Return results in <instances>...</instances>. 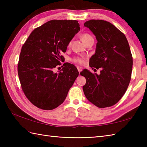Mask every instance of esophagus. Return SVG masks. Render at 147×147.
Wrapping results in <instances>:
<instances>
[{"label":"esophagus","instance_id":"esophagus-1","mask_svg":"<svg viewBox=\"0 0 147 147\" xmlns=\"http://www.w3.org/2000/svg\"><path fill=\"white\" fill-rule=\"evenodd\" d=\"M77 69H78V70L79 73H80V72L82 71V67H78Z\"/></svg>","mask_w":147,"mask_h":147}]
</instances>
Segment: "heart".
I'll return each instance as SVG.
<instances>
[{"label":"heart","instance_id":"heart-1","mask_svg":"<svg viewBox=\"0 0 147 147\" xmlns=\"http://www.w3.org/2000/svg\"><path fill=\"white\" fill-rule=\"evenodd\" d=\"M82 38L83 40V41L85 43L86 42L88 41V40L91 39V38H93V37L91 35H90L89 34L85 33V34H83V35H82ZM71 43H72V40H70V41L69 42L68 46L70 47L71 45ZM72 61H73L74 62H76V63H78V64H82L83 63V59L82 57H76L73 58V60H72Z\"/></svg>","mask_w":147,"mask_h":147}]
</instances>
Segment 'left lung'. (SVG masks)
<instances>
[{"label":"left lung","mask_w":147,"mask_h":147,"mask_svg":"<svg viewBox=\"0 0 147 147\" xmlns=\"http://www.w3.org/2000/svg\"><path fill=\"white\" fill-rule=\"evenodd\" d=\"M84 26L97 40L95 54L90 59V66L102 70L100 74L88 69L81 72L86 80L83 92L96 107H111L123 97L130 82L133 57L129 43L126 36L108 21L92 20L85 22Z\"/></svg>","instance_id":"8db88e82"}]
</instances>
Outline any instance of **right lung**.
<instances>
[{"mask_svg": "<svg viewBox=\"0 0 147 147\" xmlns=\"http://www.w3.org/2000/svg\"><path fill=\"white\" fill-rule=\"evenodd\" d=\"M80 30L76 20H51L34 30L22 47L19 78L24 95L36 107L52 110L65 100L79 72L68 62L58 73L54 69L64 60L62 53Z\"/></svg>", "mask_w": 147, "mask_h": 147, "instance_id": "right-lung-1", "label": "right lung"}]
</instances>
